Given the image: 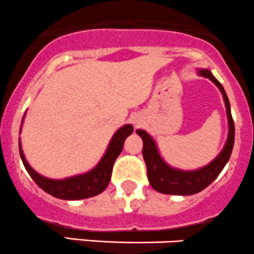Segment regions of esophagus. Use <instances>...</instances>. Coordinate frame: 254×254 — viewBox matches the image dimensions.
<instances>
[{
    "mask_svg": "<svg viewBox=\"0 0 254 254\" xmlns=\"http://www.w3.org/2000/svg\"><path fill=\"white\" fill-rule=\"evenodd\" d=\"M134 124H136V123H134Z\"/></svg>",
    "mask_w": 254,
    "mask_h": 254,
    "instance_id": "34e87169",
    "label": "esophagus"
}]
</instances>
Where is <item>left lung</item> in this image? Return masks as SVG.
Here are the masks:
<instances>
[{
  "mask_svg": "<svg viewBox=\"0 0 254 254\" xmlns=\"http://www.w3.org/2000/svg\"><path fill=\"white\" fill-rule=\"evenodd\" d=\"M198 75L208 78L211 82L215 83L220 92L222 93L223 100L226 105V113L228 119V136L222 151L212 160L208 165L197 170H180L171 167L165 162L160 155L155 140L147 134L145 130L137 129L136 134L142 139V156L147 170V179L150 185L157 192L166 193V195H195L205 190L211 182L217 179L218 175L226 166L232 154L233 144H235V123L231 114L230 100L223 89L222 84L213 77L208 69H197Z\"/></svg>",
  "mask_w": 254,
  "mask_h": 254,
  "instance_id": "obj_1",
  "label": "left lung"
}]
</instances>
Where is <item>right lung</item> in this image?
Wrapping results in <instances>:
<instances>
[{"label":"right lung","mask_w":254,"mask_h":254,"mask_svg":"<svg viewBox=\"0 0 254 254\" xmlns=\"http://www.w3.org/2000/svg\"><path fill=\"white\" fill-rule=\"evenodd\" d=\"M23 119H22V123H23ZM132 131H134V127L130 124L120 127L113 135L107 147V151L94 169L85 174L75 175V176L67 177L63 180L48 179V177L42 176L38 172L34 171L24 157L23 150L21 146V139L18 142L19 155H21L22 162H23L29 176L47 193L57 198H61V200H83V198H89L99 195L107 189L110 177H112L115 160L122 152L125 139L131 135ZM19 132H21V129H19Z\"/></svg>","instance_id":"1"}]
</instances>
